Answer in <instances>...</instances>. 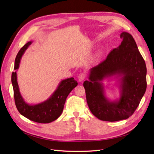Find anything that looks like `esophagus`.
I'll return each instance as SVG.
<instances>
[{"label": "esophagus", "instance_id": "esophagus-1", "mask_svg": "<svg viewBox=\"0 0 154 154\" xmlns=\"http://www.w3.org/2000/svg\"><path fill=\"white\" fill-rule=\"evenodd\" d=\"M78 80H79L80 81L84 80L85 78H86V76H85V74L80 73L79 75H78Z\"/></svg>", "mask_w": 154, "mask_h": 154}]
</instances>
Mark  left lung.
<instances>
[{
  "label": "left lung",
  "mask_w": 154,
  "mask_h": 154,
  "mask_svg": "<svg viewBox=\"0 0 154 154\" xmlns=\"http://www.w3.org/2000/svg\"><path fill=\"white\" fill-rule=\"evenodd\" d=\"M121 45L112 49L103 62L90 69L89 80L84 82L90 110L101 121L114 122L128 119L134 113L146 92V66L133 37L121 34ZM114 76L119 81V100L106 97L102 81Z\"/></svg>",
  "instance_id": "1"
}]
</instances>
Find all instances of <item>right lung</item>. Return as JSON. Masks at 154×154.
<instances>
[{"instance_id": "obj_1", "label": "right lung", "mask_w": 154, "mask_h": 154, "mask_svg": "<svg viewBox=\"0 0 154 154\" xmlns=\"http://www.w3.org/2000/svg\"><path fill=\"white\" fill-rule=\"evenodd\" d=\"M32 43V42L27 43L17 54L14 68L15 70L18 69L22 57ZM11 80L15 104L20 113L29 120L39 123H49L60 117L63 112L67 96L78 85V82L74 78L63 80L48 100L38 104L29 105L25 102L20 94L17 82L16 71L12 72Z\"/></svg>"}]
</instances>
